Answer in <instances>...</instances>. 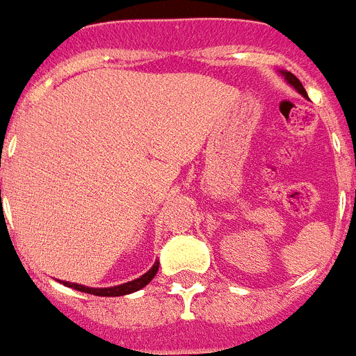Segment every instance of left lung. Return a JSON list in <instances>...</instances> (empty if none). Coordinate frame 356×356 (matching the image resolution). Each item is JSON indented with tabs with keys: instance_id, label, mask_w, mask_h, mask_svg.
I'll return each instance as SVG.
<instances>
[{
	"instance_id": "1",
	"label": "left lung",
	"mask_w": 356,
	"mask_h": 356,
	"mask_svg": "<svg viewBox=\"0 0 356 356\" xmlns=\"http://www.w3.org/2000/svg\"><path fill=\"white\" fill-rule=\"evenodd\" d=\"M280 75H283V79H285L286 82H289V84L292 86V88L299 92V95H302V97H305V98H308L307 91H305V88H302V84H301V82H299L298 76L292 75L290 71H280Z\"/></svg>"
}]
</instances>
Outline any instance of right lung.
I'll return each instance as SVG.
<instances>
[{
  "label": "right lung",
  "instance_id": "right-lung-1",
  "mask_svg": "<svg viewBox=\"0 0 356 356\" xmlns=\"http://www.w3.org/2000/svg\"><path fill=\"white\" fill-rule=\"evenodd\" d=\"M157 268H159V261H156V264L152 265V268H148V272H145L143 276H140L138 280H132L129 281V283H123V285L107 286V289H91V286L79 285V283H70V281H60V283L73 290H79V292L102 296V298H118V296H127V293L138 292V290H141L143 286H147L157 274Z\"/></svg>",
  "mask_w": 356,
  "mask_h": 356
}]
</instances>
